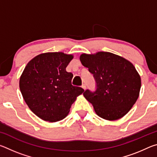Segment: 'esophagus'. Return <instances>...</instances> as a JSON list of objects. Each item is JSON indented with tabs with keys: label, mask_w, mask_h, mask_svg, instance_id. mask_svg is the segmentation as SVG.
<instances>
[{
	"label": "esophagus",
	"mask_w": 157,
	"mask_h": 157,
	"mask_svg": "<svg viewBox=\"0 0 157 157\" xmlns=\"http://www.w3.org/2000/svg\"><path fill=\"white\" fill-rule=\"evenodd\" d=\"M82 88L83 89H86V84H83L82 85Z\"/></svg>",
	"instance_id": "1"
}]
</instances>
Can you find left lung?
Wrapping results in <instances>:
<instances>
[{
	"label": "left lung",
	"instance_id": "1",
	"mask_svg": "<svg viewBox=\"0 0 157 157\" xmlns=\"http://www.w3.org/2000/svg\"><path fill=\"white\" fill-rule=\"evenodd\" d=\"M82 65L89 68L95 81V90L86 89L85 98L102 118L114 121L131 109L139 98L141 86L136 68L129 61L113 53L82 54Z\"/></svg>",
	"mask_w": 157,
	"mask_h": 157
}]
</instances>
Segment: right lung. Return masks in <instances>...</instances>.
I'll use <instances>...</instances> for the list:
<instances>
[{
    "mask_svg": "<svg viewBox=\"0 0 157 157\" xmlns=\"http://www.w3.org/2000/svg\"><path fill=\"white\" fill-rule=\"evenodd\" d=\"M73 55L47 52L28 62L21 75L19 86L26 104L42 120L56 122L68 115L77 96L84 92L73 86V75L66 71Z\"/></svg>",
    "mask_w": 157,
    "mask_h": 157,
    "instance_id": "add662e5",
    "label": "right lung"
}]
</instances>
